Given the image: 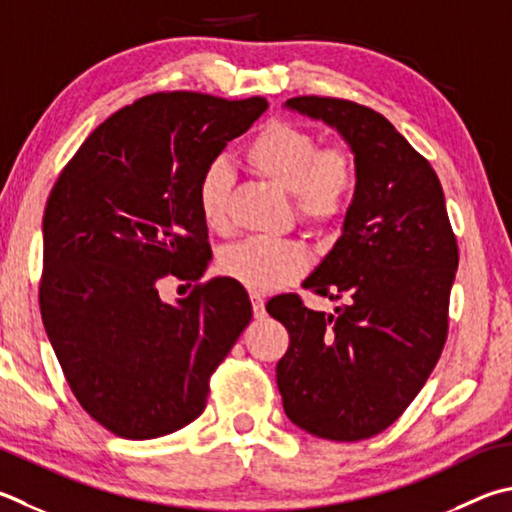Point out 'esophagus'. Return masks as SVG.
Returning a JSON list of instances; mask_svg holds the SVG:
<instances>
[{
    "instance_id": "1",
    "label": "esophagus",
    "mask_w": 512,
    "mask_h": 512,
    "mask_svg": "<svg viewBox=\"0 0 512 512\" xmlns=\"http://www.w3.org/2000/svg\"><path fill=\"white\" fill-rule=\"evenodd\" d=\"M250 300H253V313H255V318L257 320H262L264 315H266V306H264V300L259 295H250Z\"/></svg>"
}]
</instances>
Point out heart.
Instances as JSON below:
<instances>
[{
    "instance_id": "heart-1",
    "label": "heart",
    "mask_w": 512,
    "mask_h": 512,
    "mask_svg": "<svg viewBox=\"0 0 512 512\" xmlns=\"http://www.w3.org/2000/svg\"><path fill=\"white\" fill-rule=\"evenodd\" d=\"M250 170L284 194H291L295 217L306 226H333L349 208L356 190L351 156L340 147L320 150L318 138L291 123H271L248 143ZM232 172L226 161L203 170L197 188L199 212L212 230L228 226ZM219 271L253 293H273L300 280L311 257L295 241L248 239L219 253Z\"/></svg>"
}]
</instances>
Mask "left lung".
Segmentation results:
<instances>
[{
    "instance_id": "8db88e82",
    "label": "left lung",
    "mask_w": 512,
    "mask_h": 512,
    "mask_svg": "<svg viewBox=\"0 0 512 512\" xmlns=\"http://www.w3.org/2000/svg\"><path fill=\"white\" fill-rule=\"evenodd\" d=\"M284 107L336 129L353 154L356 190L338 241L302 282L342 304L333 313L306 309L297 295L266 304L291 336L277 387L302 430L369 439L405 412L441 356L457 239L439 176L387 118L340 98L300 96Z\"/></svg>"
}]
</instances>
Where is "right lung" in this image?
<instances>
[{
    "label": "right lung",
    "mask_w": 512,
    "mask_h": 512,
    "mask_svg": "<svg viewBox=\"0 0 512 512\" xmlns=\"http://www.w3.org/2000/svg\"><path fill=\"white\" fill-rule=\"evenodd\" d=\"M266 107L190 91L145 96L89 134L49 194L46 336L78 403L123 439L192 423L210 374L253 318L244 286L228 277L174 302L161 300L159 282L206 273L199 179Z\"/></svg>",
    "instance_id": "add662e5"
}]
</instances>
